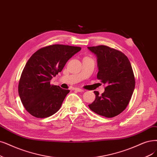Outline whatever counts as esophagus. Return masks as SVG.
<instances>
[{"mask_svg":"<svg viewBox=\"0 0 157 157\" xmlns=\"http://www.w3.org/2000/svg\"><path fill=\"white\" fill-rule=\"evenodd\" d=\"M75 90L77 91V92H84L85 90L83 89H75Z\"/></svg>","mask_w":157,"mask_h":157,"instance_id":"34e87169","label":"esophagus"}]
</instances>
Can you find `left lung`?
<instances>
[{"label":"left lung","mask_w":157,"mask_h":157,"mask_svg":"<svg viewBox=\"0 0 157 157\" xmlns=\"http://www.w3.org/2000/svg\"><path fill=\"white\" fill-rule=\"evenodd\" d=\"M88 48L98 57L97 78L106 85L101 95L94 91L96 99L89 107L91 111L106 118L122 113L130 101L135 78L130 61L121 51L100 45Z\"/></svg>","instance_id":"1"}]
</instances>
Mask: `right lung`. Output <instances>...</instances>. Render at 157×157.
Instances as JSON below:
<instances>
[{"instance_id":"add662e5","label":"right lung","mask_w":157,"mask_h":157,"mask_svg":"<svg viewBox=\"0 0 157 157\" xmlns=\"http://www.w3.org/2000/svg\"><path fill=\"white\" fill-rule=\"evenodd\" d=\"M82 48L52 44L36 51L22 72L18 91L22 105L34 117L44 118L59 111L69 90L51 85L70 58Z\"/></svg>"}]
</instances>
